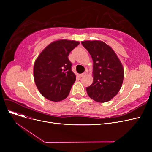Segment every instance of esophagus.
Listing matches in <instances>:
<instances>
[{
    "label": "esophagus",
    "instance_id": "obj_1",
    "mask_svg": "<svg viewBox=\"0 0 152 152\" xmlns=\"http://www.w3.org/2000/svg\"><path fill=\"white\" fill-rule=\"evenodd\" d=\"M86 75V72H84V73H81V74H80V77H85Z\"/></svg>",
    "mask_w": 152,
    "mask_h": 152
}]
</instances>
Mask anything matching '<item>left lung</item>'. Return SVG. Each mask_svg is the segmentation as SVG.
I'll list each match as a JSON object with an SVG mask.
<instances>
[{
	"label": "left lung",
	"instance_id": "8db88e82",
	"mask_svg": "<svg viewBox=\"0 0 152 152\" xmlns=\"http://www.w3.org/2000/svg\"><path fill=\"white\" fill-rule=\"evenodd\" d=\"M93 61V82L86 88L87 94L99 103L107 102L120 91L124 80L122 64L112 48L101 40L81 42Z\"/></svg>",
	"mask_w": 152,
	"mask_h": 152
}]
</instances>
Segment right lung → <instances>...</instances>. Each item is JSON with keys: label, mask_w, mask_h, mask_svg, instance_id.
Segmentation results:
<instances>
[{"label": "right lung", "mask_w": 152, "mask_h": 152, "mask_svg": "<svg viewBox=\"0 0 152 152\" xmlns=\"http://www.w3.org/2000/svg\"><path fill=\"white\" fill-rule=\"evenodd\" d=\"M79 44L78 41L66 39L54 41L36 59L34 66L35 83L45 98L58 102L67 98L76 80L68 55Z\"/></svg>", "instance_id": "obj_1"}]
</instances>
